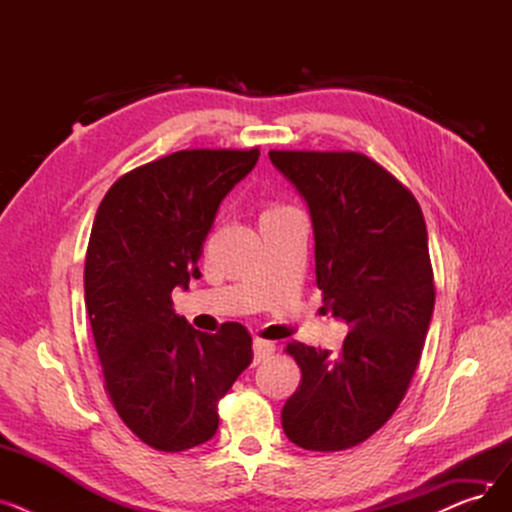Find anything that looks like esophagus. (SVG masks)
<instances>
[{
    "label": "esophagus",
    "instance_id": "1",
    "mask_svg": "<svg viewBox=\"0 0 512 512\" xmlns=\"http://www.w3.org/2000/svg\"><path fill=\"white\" fill-rule=\"evenodd\" d=\"M274 351H276L274 342H267V340L255 338V340H253V365L261 363L265 357H270Z\"/></svg>",
    "mask_w": 512,
    "mask_h": 512
}]
</instances>
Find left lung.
Instances as JSON below:
<instances>
[{
    "label": "left lung",
    "instance_id": "8db88e82",
    "mask_svg": "<svg viewBox=\"0 0 512 512\" xmlns=\"http://www.w3.org/2000/svg\"><path fill=\"white\" fill-rule=\"evenodd\" d=\"M305 199L324 309L344 321L342 351L290 342L301 384L284 434L315 452L365 442L405 396L434 313V274L419 203L390 172L353 151H270Z\"/></svg>",
    "mask_w": 512,
    "mask_h": 512
}]
</instances>
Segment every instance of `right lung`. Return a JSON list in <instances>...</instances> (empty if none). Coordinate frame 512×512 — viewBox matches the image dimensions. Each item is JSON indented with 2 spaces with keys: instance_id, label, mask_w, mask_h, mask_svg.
I'll list each match as a JSON object with an SVG mask.
<instances>
[{
  "instance_id": "obj_1",
  "label": "right lung",
  "mask_w": 512,
  "mask_h": 512,
  "mask_svg": "<svg viewBox=\"0 0 512 512\" xmlns=\"http://www.w3.org/2000/svg\"><path fill=\"white\" fill-rule=\"evenodd\" d=\"M257 159L259 149L178 151L124 174L97 209L85 303L105 390L155 450L211 440L220 398L253 359L245 326L199 332L174 313L172 290L201 276L215 213Z\"/></svg>"
}]
</instances>
